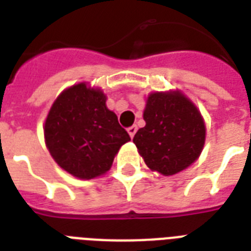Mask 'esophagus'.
<instances>
[{
	"label": "esophagus",
	"mask_w": 251,
	"mask_h": 251,
	"mask_svg": "<svg viewBox=\"0 0 251 251\" xmlns=\"http://www.w3.org/2000/svg\"><path fill=\"white\" fill-rule=\"evenodd\" d=\"M127 133H129V135H130V137L133 138L134 135H135V133H137V126H135V125L130 126L129 129H127Z\"/></svg>",
	"instance_id": "esophagus-1"
}]
</instances>
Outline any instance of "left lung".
Returning a JSON list of instances; mask_svg holds the SVG:
<instances>
[{"label":"left lung","instance_id":"1","mask_svg":"<svg viewBox=\"0 0 251 251\" xmlns=\"http://www.w3.org/2000/svg\"><path fill=\"white\" fill-rule=\"evenodd\" d=\"M143 118L146 126L133 142L152 171L176 175L198 159L206 127L198 109L182 94H151Z\"/></svg>","mask_w":251,"mask_h":251}]
</instances>
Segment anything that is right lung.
I'll return each mask as SVG.
<instances>
[{
    "mask_svg": "<svg viewBox=\"0 0 251 251\" xmlns=\"http://www.w3.org/2000/svg\"><path fill=\"white\" fill-rule=\"evenodd\" d=\"M100 90L79 83L57 98L45 121V143L62 169L90 179L112 167L116 153L130 135L106 108Z\"/></svg>",
    "mask_w": 251,
    "mask_h": 251,
    "instance_id": "add662e5",
    "label": "right lung"
}]
</instances>
